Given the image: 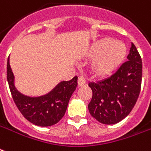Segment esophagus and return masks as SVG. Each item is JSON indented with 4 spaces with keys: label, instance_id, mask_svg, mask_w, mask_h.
<instances>
[{
    "label": "esophagus",
    "instance_id": "1",
    "mask_svg": "<svg viewBox=\"0 0 151 151\" xmlns=\"http://www.w3.org/2000/svg\"><path fill=\"white\" fill-rule=\"evenodd\" d=\"M86 78L82 77V76H80V77H78V86L80 87V86H84L85 84H86Z\"/></svg>",
    "mask_w": 151,
    "mask_h": 151
}]
</instances>
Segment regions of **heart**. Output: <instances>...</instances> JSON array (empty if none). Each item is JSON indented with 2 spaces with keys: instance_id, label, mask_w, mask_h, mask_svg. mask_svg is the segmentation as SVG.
<instances>
[{
  "instance_id": "obj_1",
  "label": "heart",
  "mask_w": 151,
  "mask_h": 151,
  "mask_svg": "<svg viewBox=\"0 0 151 151\" xmlns=\"http://www.w3.org/2000/svg\"><path fill=\"white\" fill-rule=\"evenodd\" d=\"M94 58L91 69L94 75L104 78L110 75L123 62L126 55V48L123 43L111 39H102L94 43L89 50Z\"/></svg>"
}]
</instances>
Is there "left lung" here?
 <instances>
[{
	"mask_svg": "<svg viewBox=\"0 0 151 151\" xmlns=\"http://www.w3.org/2000/svg\"><path fill=\"white\" fill-rule=\"evenodd\" d=\"M142 58L133 43L127 61L109 78L89 82L93 96L88 105L91 116L101 124H115L132 111L139 96Z\"/></svg>",
	"mask_w": 151,
	"mask_h": 151,
	"instance_id": "1",
	"label": "left lung"
}]
</instances>
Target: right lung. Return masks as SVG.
I'll return each mask as SVG.
<instances>
[{"label": "right lung", "mask_w": 151, "mask_h": 151, "mask_svg": "<svg viewBox=\"0 0 151 151\" xmlns=\"http://www.w3.org/2000/svg\"><path fill=\"white\" fill-rule=\"evenodd\" d=\"M7 80L12 96L19 111L25 119L35 125L48 127L57 124L65 115L68 103L78 86V77L62 81L51 92L39 97L21 94L14 86V76L7 63Z\"/></svg>", "instance_id": "add662e5"}]
</instances>
